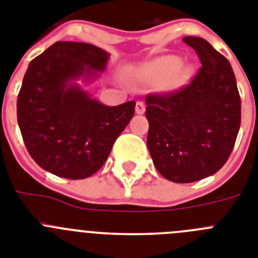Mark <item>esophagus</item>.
I'll return each instance as SVG.
<instances>
[{
    "mask_svg": "<svg viewBox=\"0 0 258 258\" xmlns=\"http://www.w3.org/2000/svg\"><path fill=\"white\" fill-rule=\"evenodd\" d=\"M145 111H146V107H145V104L142 102H137V104H136V113L137 114H144Z\"/></svg>",
    "mask_w": 258,
    "mask_h": 258,
    "instance_id": "esophagus-1",
    "label": "esophagus"
}]
</instances>
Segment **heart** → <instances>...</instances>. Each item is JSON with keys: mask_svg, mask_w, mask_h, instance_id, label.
<instances>
[{"mask_svg": "<svg viewBox=\"0 0 258 258\" xmlns=\"http://www.w3.org/2000/svg\"><path fill=\"white\" fill-rule=\"evenodd\" d=\"M181 62L182 60L179 56H173V54L163 56L149 66L147 74L160 79L172 76L169 85L172 87H179L184 85L192 74V66L188 63L181 65Z\"/></svg>", "mask_w": 258, "mask_h": 258, "instance_id": "heart-1", "label": "heart"}]
</instances>
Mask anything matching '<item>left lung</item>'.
<instances>
[{
  "label": "left lung",
  "mask_w": 258,
  "mask_h": 258,
  "mask_svg": "<svg viewBox=\"0 0 258 258\" xmlns=\"http://www.w3.org/2000/svg\"><path fill=\"white\" fill-rule=\"evenodd\" d=\"M182 41L201 60L197 76L180 91L145 100L154 166L164 179L180 184L209 177L223 167L241 121L236 78L227 58L202 37Z\"/></svg>",
  "instance_id": "left-lung-1"
}]
</instances>
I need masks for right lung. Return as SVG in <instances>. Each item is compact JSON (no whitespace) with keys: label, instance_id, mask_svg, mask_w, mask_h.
<instances>
[{"label":"right lung","instance_id":"1","mask_svg":"<svg viewBox=\"0 0 258 258\" xmlns=\"http://www.w3.org/2000/svg\"><path fill=\"white\" fill-rule=\"evenodd\" d=\"M109 53L89 43L57 41L31 61L17 117L32 159L63 179L90 177L107 160L134 114L136 102L105 105L83 85L107 69Z\"/></svg>","mask_w":258,"mask_h":258}]
</instances>
